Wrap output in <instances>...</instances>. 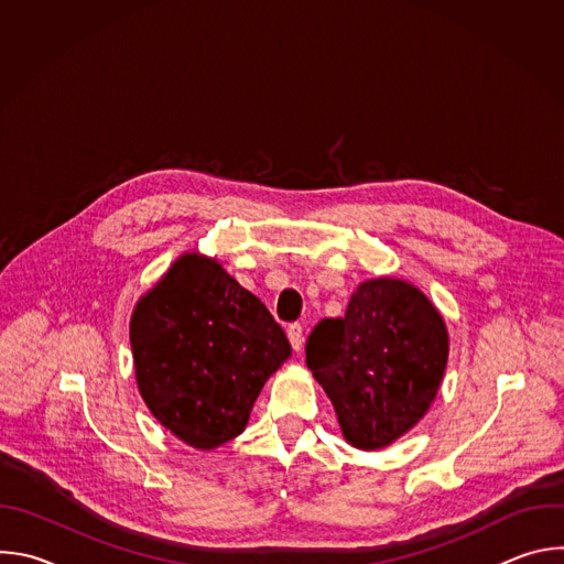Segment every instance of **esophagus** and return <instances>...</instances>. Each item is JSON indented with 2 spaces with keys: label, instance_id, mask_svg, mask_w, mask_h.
Instances as JSON below:
<instances>
[{
  "label": "esophagus",
  "instance_id": "esophagus-1",
  "mask_svg": "<svg viewBox=\"0 0 564 564\" xmlns=\"http://www.w3.org/2000/svg\"><path fill=\"white\" fill-rule=\"evenodd\" d=\"M288 339H290L294 352H301V348H303V328L299 324H292L288 328Z\"/></svg>",
  "mask_w": 564,
  "mask_h": 564
}]
</instances>
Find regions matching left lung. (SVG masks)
<instances>
[{"label": "left lung", "instance_id": "8db88e82", "mask_svg": "<svg viewBox=\"0 0 564 564\" xmlns=\"http://www.w3.org/2000/svg\"><path fill=\"white\" fill-rule=\"evenodd\" d=\"M448 361L446 321L413 283H359L339 318L318 321L305 364L330 397L346 442L390 446L431 409Z\"/></svg>", "mask_w": 564, "mask_h": 564}]
</instances>
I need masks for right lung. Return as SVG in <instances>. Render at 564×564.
<instances>
[{
    "instance_id": "1",
    "label": "right lung",
    "mask_w": 564,
    "mask_h": 564,
    "mask_svg": "<svg viewBox=\"0 0 564 564\" xmlns=\"http://www.w3.org/2000/svg\"><path fill=\"white\" fill-rule=\"evenodd\" d=\"M129 339L147 409L198 451L246 431L265 381L292 355L261 299L200 252L178 257L138 299Z\"/></svg>"
}]
</instances>
